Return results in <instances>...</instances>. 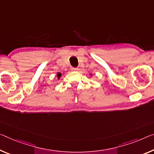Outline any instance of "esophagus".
Wrapping results in <instances>:
<instances>
[{
  "mask_svg": "<svg viewBox=\"0 0 154 154\" xmlns=\"http://www.w3.org/2000/svg\"><path fill=\"white\" fill-rule=\"evenodd\" d=\"M71 69H72V71H76V70L79 69V68H77V67H71Z\"/></svg>",
  "mask_w": 154,
  "mask_h": 154,
  "instance_id": "obj_1",
  "label": "esophagus"
}]
</instances>
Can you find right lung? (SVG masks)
I'll list each match as a JSON object with an SVG mask.
<instances>
[{"instance_id":"obj_1","label":"right lung","mask_w":154,"mask_h":154,"mask_svg":"<svg viewBox=\"0 0 154 154\" xmlns=\"http://www.w3.org/2000/svg\"><path fill=\"white\" fill-rule=\"evenodd\" d=\"M57 76L58 77V79H60V77L61 76V74H60V73H58V74H57Z\"/></svg>"}]
</instances>
